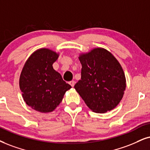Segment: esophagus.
<instances>
[{
  "instance_id": "esophagus-1",
  "label": "esophagus",
  "mask_w": 150,
  "mask_h": 150,
  "mask_svg": "<svg viewBox=\"0 0 150 150\" xmlns=\"http://www.w3.org/2000/svg\"><path fill=\"white\" fill-rule=\"evenodd\" d=\"M69 84H71V86H73H73H74V85H75V81H74V80H72V81H70Z\"/></svg>"
}]
</instances>
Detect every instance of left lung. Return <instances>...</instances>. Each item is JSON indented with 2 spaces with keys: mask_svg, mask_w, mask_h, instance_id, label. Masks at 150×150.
<instances>
[{
  "mask_svg": "<svg viewBox=\"0 0 150 150\" xmlns=\"http://www.w3.org/2000/svg\"><path fill=\"white\" fill-rule=\"evenodd\" d=\"M81 79L74 88L86 105L96 113L111 111L122 100L126 79L120 63L104 48L79 56Z\"/></svg>",
  "mask_w": 150,
  "mask_h": 150,
  "instance_id": "left-lung-1",
  "label": "left lung"
}]
</instances>
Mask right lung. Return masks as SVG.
Listing matches in <instances>:
<instances>
[{"label":"right lung","mask_w":150,"mask_h":150,"mask_svg":"<svg viewBox=\"0 0 150 150\" xmlns=\"http://www.w3.org/2000/svg\"><path fill=\"white\" fill-rule=\"evenodd\" d=\"M58 56L49 49L37 50L28 58L21 73L19 86L24 101L40 112L52 111L71 88L53 69Z\"/></svg>","instance_id":"obj_1"}]
</instances>
